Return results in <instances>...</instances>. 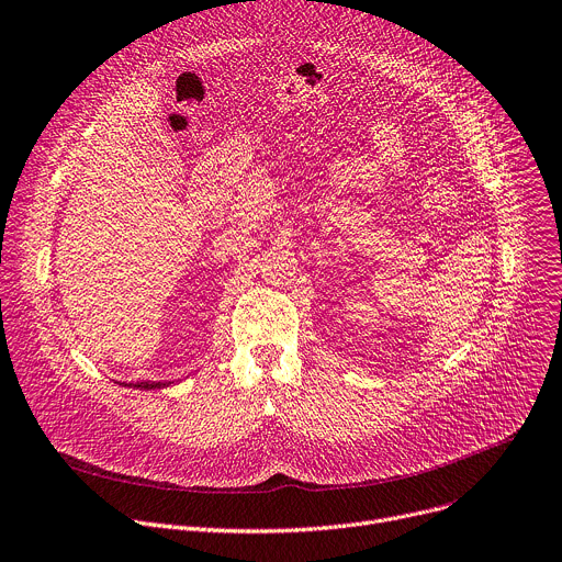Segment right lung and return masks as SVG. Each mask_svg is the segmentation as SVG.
Masks as SVG:
<instances>
[{
    "instance_id": "obj_1",
    "label": "right lung",
    "mask_w": 562,
    "mask_h": 562,
    "mask_svg": "<svg viewBox=\"0 0 562 562\" xmlns=\"http://www.w3.org/2000/svg\"><path fill=\"white\" fill-rule=\"evenodd\" d=\"M168 382H137L135 386H139V390H161V386H166Z\"/></svg>"
}]
</instances>
